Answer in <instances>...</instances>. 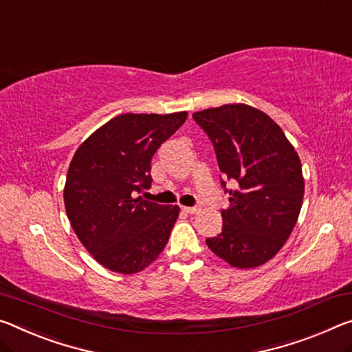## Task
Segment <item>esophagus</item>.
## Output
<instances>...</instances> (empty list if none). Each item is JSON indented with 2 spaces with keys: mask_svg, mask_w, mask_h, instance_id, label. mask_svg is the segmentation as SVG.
Wrapping results in <instances>:
<instances>
[{
  "mask_svg": "<svg viewBox=\"0 0 352 352\" xmlns=\"http://www.w3.org/2000/svg\"><path fill=\"white\" fill-rule=\"evenodd\" d=\"M182 210L185 211V213H188V214H194L199 208H197V206H182Z\"/></svg>",
  "mask_w": 352,
  "mask_h": 352,
  "instance_id": "1",
  "label": "esophagus"
}]
</instances>
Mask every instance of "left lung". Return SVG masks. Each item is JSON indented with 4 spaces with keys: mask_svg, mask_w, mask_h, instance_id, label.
<instances>
[{
    "mask_svg": "<svg viewBox=\"0 0 352 352\" xmlns=\"http://www.w3.org/2000/svg\"><path fill=\"white\" fill-rule=\"evenodd\" d=\"M213 142L217 164L235 189L222 210V232L206 246L228 265L248 270L271 260L292 235L304 197L302 166L270 116L235 103L192 114Z\"/></svg>",
    "mask_w": 352,
    "mask_h": 352,
    "instance_id": "obj_1",
    "label": "left lung"
}]
</instances>
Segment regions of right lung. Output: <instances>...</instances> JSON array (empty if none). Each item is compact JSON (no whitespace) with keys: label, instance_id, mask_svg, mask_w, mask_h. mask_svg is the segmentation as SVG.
I'll return each instance as SVG.
<instances>
[{"label":"right lung","instance_id":"add662e5","mask_svg":"<svg viewBox=\"0 0 352 352\" xmlns=\"http://www.w3.org/2000/svg\"><path fill=\"white\" fill-rule=\"evenodd\" d=\"M174 114H120L89 136L74 155L64 188L70 226L100 265L135 274L158 258L180 208L144 200L150 161L185 124Z\"/></svg>","mask_w":352,"mask_h":352}]
</instances>
